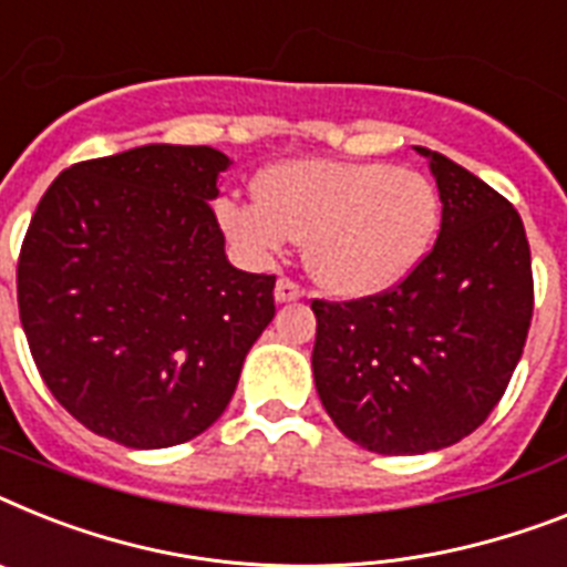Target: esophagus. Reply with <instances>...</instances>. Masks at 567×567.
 <instances>
[{
	"label": "esophagus",
	"mask_w": 567,
	"mask_h": 567,
	"mask_svg": "<svg viewBox=\"0 0 567 567\" xmlns=\"http://www.w3.org/2000/svg\"><path fill=\"white\" fill-rule=\"evenodd\" d=\"M302 297H306L302 285H297L293 279H288V276H282V279L276 282V302H297V299Z\"/></svg>",
	"instance_id": "34e87169"
}]
</instances>
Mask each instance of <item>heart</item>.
<instances>
[{"label":"heart","instance_id":"1","mask_svg":"<svg viewBox=\"0 0 567 567\" xmlns=\"http://www.w3.org/2000/svg\"><path fill=\"white\" fill-rule=\"evenodd\" d=\"M261 195H227L218 218L256 256L308 241V270L340 297L401 282L426 256L441 202L426 175L380 161H288L261 175Z\"/></svg>","mask_w":567,"mask_h":567}]
</instances>
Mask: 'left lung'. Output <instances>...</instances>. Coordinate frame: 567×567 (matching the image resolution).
<instances>
[{
    "mask_svg": "<svg viewBox=\"0 0 567 567\" xmlns=\"http://www.w3.org/2000/svg\"><path fill=\"white\" fill-rule=\"evenodd\" d=\"M430 158L441 230L386 291L313 299V383L337 430L383 455L450 446L487 421L534 317L525 225L504 195L455 161Z\"/></svg>",
    "mask_w": 567,
    "mask_h": 567,
    "instance_id": "obj_1",
    "label": "left lung"
}]
</instances>
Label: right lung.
Returning a JSON list of instances; mask_svg holds the SVG:
<instances>
[{
    "mask_svg": "<svg viewBox=\"0 0 567 567\" xmlns=\"http://www.w3.org/2000/svg\"><path fill=\"white\" fill-rule=\"evenodd\" d=\"M230 164L213 146H137L69 166L37 204L19 320L40 378L85 430L161 450L230 403L276 313V276L225 256L210 202Z\"/></svg>",
    "mask_w": 567,
    "mask_h": 567,
    "instance_id": "add662e5",
    "label": "right lung"
}]
</instances>
